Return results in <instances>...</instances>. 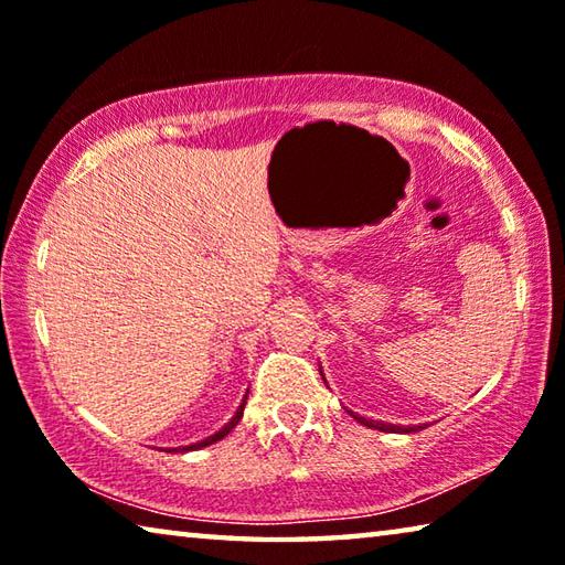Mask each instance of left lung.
Returning a JSON list of instances; mask_svg holds the SVG:
<instances>
[{
	"label": "left lung",
	"mask_w": 565,
	"mask_h": 565,
	"mask_svg": "<svg viewBox=\"0 0 565 565\" xmlns=\"http://www.w3.org/2000/svg\"><path fill=\"white\" fill-rule=\"evenodd\" d=\"M323 381H327V379H323ZM349 414H351V411H349ZM351 416L356 418L359 424L369 426V428H376V431H386V434H411V431H420V428H426V426H408V428H404V426H394V424H381V420H366V418L359 416V414H351Z\"/></svg>",
	"instance_id": "1"
}]
</instances>
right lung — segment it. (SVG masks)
Wrapping results in <instances>:
<instances>
[{"mask_svg": "<svg viewBox=\"0 0 565 565\" xmlns=\"http://www.w3.org/2000/svg\"><path fill=\"white\" fill-rule=\"evenodd\" d=\"M246 396H248V388H246ZM246 396H244V401H242V406L236 408V414L228 418V424L226 426H222L218 428L216 434H212V436H206L204 441H199V444H191V446H181V448H171V454H179V451H194V448H204V446H212V444H216V441H222L224 436H228V431H232V428L238 424V420H242V416H244V404H246Z\"/></svg>", "mask_w": 565, "mask_h": 565, "instance_id": "1", "label": "right lung"}]
</instances>
